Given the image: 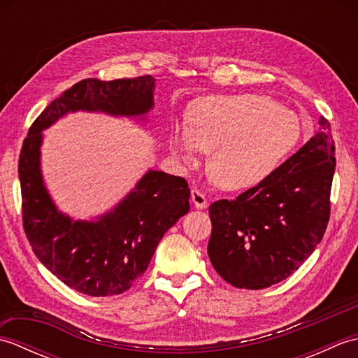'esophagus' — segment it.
<instances>
[{
  "label": "esophagus",
  "instance_id": "obj_1",
  "mask_svg": "<svg viewBox=\"0 0 358 358\" xmlns=\"http://www.w3.org/2000/svg\"><path fill=\"white\" fill-rule=\"evenodd\" d=\"M191 200L194 203L195 209H206L208 208V200L206 196H204L203 192H200L199 189H192L191 192Z\"/></svg>",
  "mask_w": 358,
  "mask_h": 358
}]
</instances>
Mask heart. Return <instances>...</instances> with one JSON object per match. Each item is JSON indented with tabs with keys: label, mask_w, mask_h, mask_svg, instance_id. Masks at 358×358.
Wrapping results in <instances>:
<instances>
[{
	"label": "heart",
	"mask_w": 358,
	"mask_h": 358,
	"mask_svg": "<svg viewBox=\"0 0 358 358\" xmlns=\"http://www.w3.org/2000/svg\"><path fill=\"white\" fill-rule=\"evenodd\" d=\"M301 136L292 110L263 95H208L189 106L187 126L175 123L172 155L194 166L208 152V172L223 191L260 185L283 162Z\"/></svg>",
	"instance_id": "1"
}]
</instances>
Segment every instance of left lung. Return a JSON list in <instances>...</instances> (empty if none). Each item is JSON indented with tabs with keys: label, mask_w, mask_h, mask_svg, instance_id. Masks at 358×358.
<instances>
[{
	"label": "left lung",
	"mask_w": 358,
	"mask_h": 358,
	"mask_svg": "<svg viewBox=\"0 0 358 358\" xmlns=\"http://www.w3.org/2000/svg\"><path fill=\"white\" fill-rule=\"evenodd\" d=\"M320 129L260 185L209 206L208 254L218 275L240 289L286 280L314 252L329 222L336 172L331 124Z\"/></svg>",
	"instance_id": "left-lung-1"
}]
</instances>
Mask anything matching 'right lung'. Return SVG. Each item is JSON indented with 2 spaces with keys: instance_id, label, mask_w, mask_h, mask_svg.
<instances>
[{
  "instance_id": "obj_1",
  "label": "right lung",
  "mask_w": 358,
  "mask_h": 358,
  "mask_svg": "<svg viewBox=\"0 0 358 358\" xmlns=\"http://www.w3.org/2000/svg\"><path fill=\"white\" fill-rule=\"evenodd\" d=\"M155 78L83 80L53 100L29 129L18 175L22 224L35 255L64 285L90 296L126 292L148 269L159 240L189 212L185 178L149 169L115 206L75 220L53 201L43 177V132L73 112H100L146 123Z\"/></svg>"
}]
</instances>
